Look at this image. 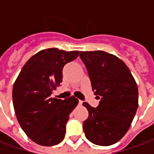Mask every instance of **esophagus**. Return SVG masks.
<instances>
[{
	"mask_svg": "<svg viewBox=\"0 0 154 154\" xmlns=\"http://www.w3.org/2000/svg\"><path fill=\"white\" fill-rule=\"evenodd\" d=\"M82 103H83V101H81V100H79V102H78V105H82Z\"/></svg>",
	"mask_w": 154,
	"mask_h": 154,
	"instance_id": "obj_1",
	"label": "esophagus"
}]
</instances>
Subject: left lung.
Listing matches in <instances>:
<instances>
[{
  "label": "left lung",
  "mask_w": 154,
  "mask_h": 154,
  "mask_svg": "<svg viewBox=\"0 0 154 154\" xmlns=\"http://www.w3.org/2000/svg\"><path fill=\"white\" fill-rule=\"evenodd\" d=\"M98 106L83 105L89 117L83 122L86 138L97 146L113 145L125 136L138 107L137 85L127 65L116 56L105 51L80 53Z\"/></svg>",
  "instance_id": "1"
}]
</instances>
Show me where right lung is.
I'll return each mask as SVG.
<instances>
[{
  "mask_svg": "<svg viewBox=\"0 0 154 154\" xmlns=\"http://www.w3.org/2000/svg\"><path fill=\"white\" fill-rule=\"evenodd\" d=\"M79 51L43 49L29 59L14 82L13 102L17 121L35 143L53 146L63 141L69 114L78 104L74 96L51 97L62 82L63 68Z\"/></svg>",
  "mask_w": 154,
  "mask_h": 154,
  "instance_id": "1",
  "label": "right lung"
}]
</instances>
